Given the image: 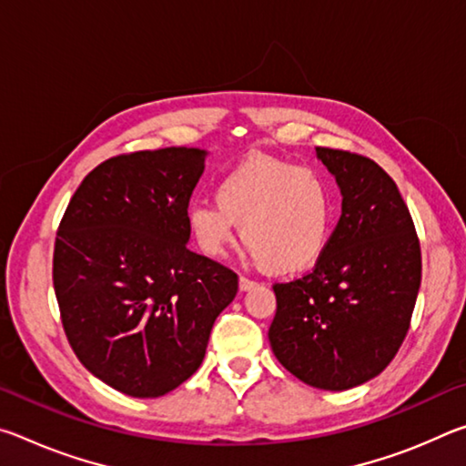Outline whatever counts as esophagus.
I'll return each mask as SVG.
<instances>
[{"mask_svg":"<svg viewBox=\"0 0 466 466\" xmlns=\"http://www.w3.org/2000/svg\"><path fill=\"white\" fill-rule=\"evenodd\" d=\"M257 286H258L257 281H252V279H248V278H242V275H240V279H238V288H240V291H248V289L257 288Z\"/></svg>","mask_w":466,"mask_h":466,"instance_id":"esophagus-1","label":"esophagus"}]
</instances>
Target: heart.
I'll return each instance as SVG.
<instances>
[{
    "label": "heart",
    "mask_w": 466,
    "mask_h": 466,
    "mask_svg": "<svg viewBox=\"0 0 466 466\" xmlns=\"http://www.w3.org/2000/svg\"><path fill=\"white\" fill-rule=\"evenodd\" d=\"M216 203L187 211V228L203 255L222 258L236 242V226L250 257L271 273L312 267L333 234L335 195L317 168L281 157H252L216 185Z\"/></svg>",
    "instance_id": "b5f03b06"
}]
</instances>
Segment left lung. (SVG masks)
I'll return each instance as SVG.
<instances>
[{
    "mask_svg": "<svg viewBox=\"0 0 466 466\" xmlns=\"http://www.w3.org/2000/svg\"><path fill=\"white\" fill-rule=\"evenodd\" d=\"M341 188V218L304 278L275 283L269 343L279 364L322 390H347L390 364L409 330L421 250L399 187L370 157L317 147Z\"/></svg>",
    "mask_w": 466,
    "mask_h": 466,
    "instance_id": "8db88e82",
    "label": "left lung"
}]
</instances>
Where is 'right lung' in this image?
Returning <instances> with one entry per match:
<instances>
[{
  "mask_svg": "<svg viewBox=\"0 0 466 466\" xmlns=\"http://www.w3.org/2000/svg\"><path fill=\"white\" fill-rule=\"evenodd\" d=\"M205 157L199 147L110 157L82 180L59 224L53 286L69 345L129 397H162L191 378L238 291L234 271L187 248Z\"/></svg>",
  "mask_w": 466,
  "mask_h": 466,
  "instance_id": "right-lung-1",
  "label": "right lung"
}]
</instances>
